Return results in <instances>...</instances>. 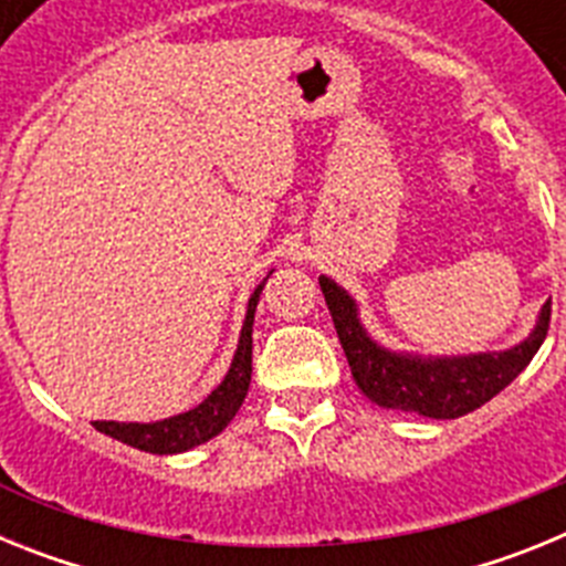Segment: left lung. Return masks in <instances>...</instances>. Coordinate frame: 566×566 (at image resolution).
Listing matches in <instances>:
<instances>
[{
  "mask_svg": "<svg viewBox=\"0 0 566 566\" xmlns=\"http://www.w3.org/2000/svg\"><path fill=\"white\" fill-rule=\"evenodd\" d=\"M319 289L332 312L334 328L359 391L382 408L417 411L431 419H457L476 411L504 391L527 363L536 357L538 345L549 332V303L542 308L536 332L522 345L504 354H473L459 359H413L385 352L368 339L357 319L354 300L328 277H319Z\"/></svg>",
  "mask_w": 566,
  "mask_h": 566,
  "instance_id": "obj_1",
  "label": "left lung"
}]
</instances>
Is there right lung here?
<instances>
[{
  "label": "right lung",
  "mask_w": 566,
  "mask_h": 566,
  "mask_svg": "<svg viewBox=\"0 0 566 566\" xmlns=\"http://www.w3.org/2000/svg\"><path fill=\"white\" fill-rule=\"evenodd\" d=\"M266 283V280H263ZM263 283L254 289V294L249 297L247 308V323H243V332H240L238 354L232 359V368L223 377V382L203 399L198 408L187 413H178V417H169L164 422H93L96 431L107 433V437L118 439L124 444H133L138 451L147 453H181L195 448V444L209 442L212 437L227 428L232 422V417L238 413V408L243 405L249 391V382H252V323H254V308H258L260 292H263Z\"/></svg>",
  "instance_id": "add662e5"
}]
</instances>
